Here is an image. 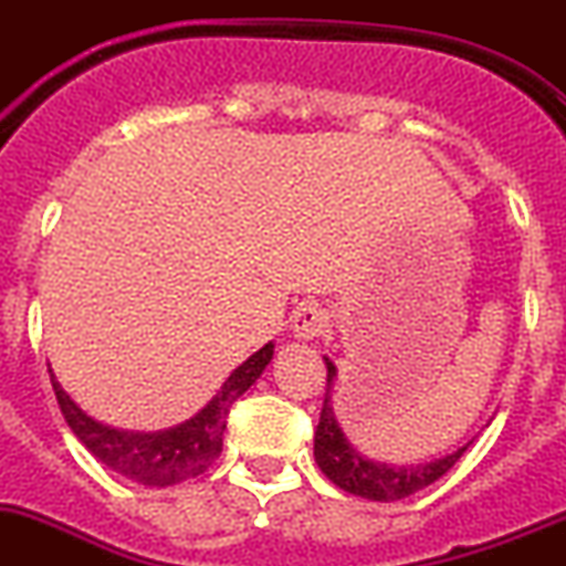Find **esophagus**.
Instances as JSON below:
<instances>
[{
	"label": "esophagus",
	"mask_w": 566,
	"mask_h": 566,
	"mask_svg": "<svg viewBox=\"0 0 566 566\" xmlns=\"http://www.w3.org/2000/svg\"><path fill=\"white\" fill-rule=\"evenodd\" d=\"M290 322H293L290 327H293L296 338H318L327 333V327H331V316H327V311L311 302L296 307L293 316H290Z\"/></svg>",
	"instance_id": "1"
}]
</instances>
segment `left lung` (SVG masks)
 Returning a JSON list of instances; mask_svg holds the SVG:
<instances>
[{"mask_svg":"<svg viewBox=\"0 0 566 566\" xmlns=\"http://www.w3.org/2000/svg\"><path fill=\"white\" fill-rule=\"evenodd\" d=\"M324 365H327V390H324V405L322 416H318L313 453H316V464L322 467V473L336 488H342L344 493L361 495V499L370 501H401L407 495L424 490L432 481H439L464 455L467 447H461L453 455H444V459L430 461V464L387 467L356 453L350 441L344 439L342 427L333 419L331 385L333 376H336V365H333L331 358H324Z\"/></svg>","mask_w":566,"mask_h":566,"instance_id":"left-lung-1","label":"left lung"}]
</instances>
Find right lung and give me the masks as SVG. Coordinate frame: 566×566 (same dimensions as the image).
Returning <instances> with one entry per match:
<instances>
[{
    "label": "right lung",
    "mask_w": 566,
    "mask_h": 566,
    "mask_svg": "<svg viewBox=\"0 0 566 566\" xmlns=\"http://www.w3.org/2000/svg\"><path fill=\"white\" fill-rule=\"evenodd\" d=\"M273 358V344H264L262 350L235 367L230 378L216 392L208 407H201L193 419L179 427L159 432H127L93 421L91 416L78 410L56 378L51 376L53 392H56L59 410L65 416L67 427L76 432V439L91 450L111 470L127 475V479L150 484V488H167L176 481L193 479L205 473L219 453H222V436L228 427V412L233 401L262 376L264 367Z\"/></svg>",
    "instance_id": "add662e5"
}]
</instances>
